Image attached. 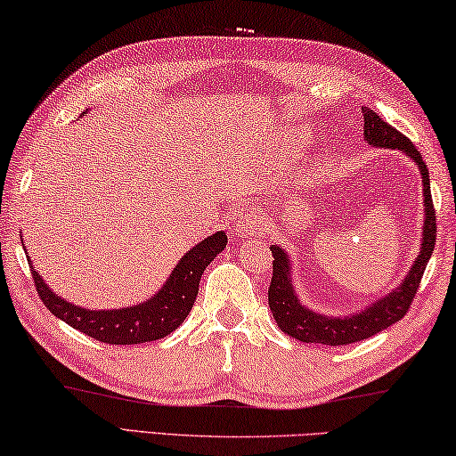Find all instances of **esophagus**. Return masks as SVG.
Listing matches in <instances>:
<instances>
[{
    "mask_svg": "<svg viewBox=\"0 0 456 456\" xmlns=\"http://www.w3.org/2000/svg\"><path fill=\"white\" fill-rule=\"evenodd\" d=\"M234 230L240 238L258 236L265 230V218L260 214L252 212V210H244V212L238 214Z\"/></svg>",
    "mask_w": 456,
    "mask_h": 456,
    "instance_id": "34e87169",
    "label": "esophagus"
}]
</instances>
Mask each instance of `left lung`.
<instances>
[{
  "label": "left lung",
  "mask_w": 456,
  "mask_h": 456,
  "mask_svg": "<svg viewBox=\"0 0 456 456\" xmlns=\"http://www.w3.org/2000/svg\"><path fill=\"white\" fill-rule=\"evenodd\" d=\"M363 113V141L370 147L394 149V151L404 153L406 158L414 161L422 175V204H424V224L420 250L414 258L412 266L398 287H394L390 293L376 298L363 309L347 313V315H325L315 309H309L297 295L295 279H293V260L289 252L279 244H271L273 250V281L268 289V307L273 311V317L277 321L279 330L303 343H321V346H347L362 339H368L371 335L387 330L406 315L410 303L420 285V279L432 256L436 242V218L435 208H432L430 196V177L427 163L422 161V155L418 153L412 141L402 135L400 131L382 121L378 113L362 107Z\"/></svg>",
  "instance_id": "left-lung-1"
}]
</instances>
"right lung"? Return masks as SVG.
Segmentation results:
<instances>
[{
	"label": "right lung",
	"mask_w": 456,
	"mask_h": 456,
	"mask_svg": "<svg viewBox=\"0 0 456 456\" xmlns=\"http://www.w3.org/2000/svg\"><path fill=\"white\" fill-rule=\"evenodd\" d=\"M226 244L228 236L222 230L204 238L177 260L174 271L158 293L145 298L143 303L121 309H86L66 301L46 285L42 274L32 266L29 256L28 263L32 268L38 295L52 315L96 341L110 343V346H135V343L166 338L183 323L198 297L201 274L206 266L226 248Z\"/></svg>",
	"instance_id": "add662e5"
}]
</instances>
